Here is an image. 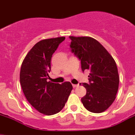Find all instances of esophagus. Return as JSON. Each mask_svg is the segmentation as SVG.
Masks as SVG:
<instances>
[{"label":"esophagus","instance_id":"esophagus-1","mask_svg":"<svg viewBox=\"0 0 135 135\" xmlns=\"http://www.w3.org/2000/svg\"><path fill=\"white\" fill-rule=\"evenodd\" d=\"M73 88H76V87L79 86V85H73Z\"/></svg>","mask_w":135,"mask_h":135}]
</instances>
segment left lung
I'll use <instances>...</instances> for the list:
<instances>
[{
	"mask_svg": "<svg viewBox=\"0 0 135 135\" xmlns=\"http://www.w3.org/2000/svg\"><path fill=\"white\" fill-rule=\"evenodd\" d=\"M69 37L71 51L81 60L82 70L90 72L89 83L82 84L86 93L81 101L88 111L101 113L113 103L118 91L119 76L116 62L108 51L92 37Z\"/></svg>",
	"mask_w": 135,
	"mask_h": 135,
	"instance_id": "8db88e82",
	"label": "left lung"
}]
</instances>
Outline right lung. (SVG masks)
<instances>
[{
	"instance_id": "right-lung-1",
	"label": "right lung",
	"mask_w": 135,
	"mask_h": 135,
	"mask_svg": "<svg viewBox=\"0 0 135 135\" xmlns=\"http://www.w3.org/2000/svg\"><path fill=\"white\" fill-rule=\"evenodd\" d=\"M64 37L37 42L24 58L20 71L22 90L30 104L40 113L52 115L63 109L73 89L70 82H48L50 61Z\"/></svg>"
}]
</instances>
